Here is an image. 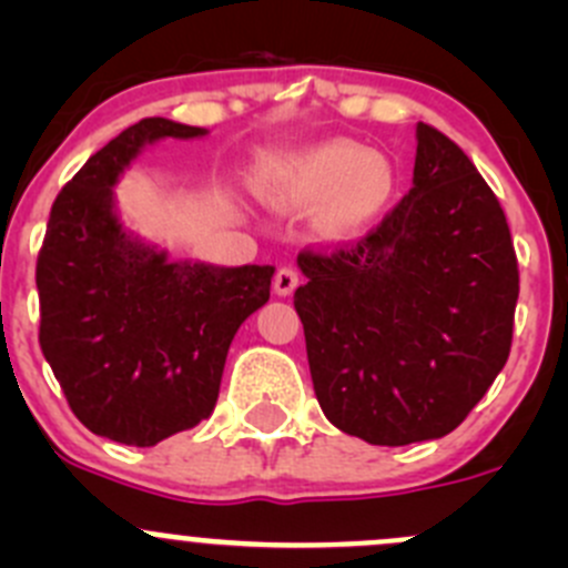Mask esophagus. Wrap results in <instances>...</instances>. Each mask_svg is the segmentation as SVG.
Wrapping results in <instances>:
<instances>
[{"instance_id":"obj_1","label":"esophagus","mask_w":568,"mask_h":568,"mask_svg":"<svg viewBox=\"0 0 568 568\" xmlns=\"http://www.w3.org/2000/svg\"><path fill=\"white\" fill-rule=\"evenodd\" d=\"M300 285V274H296L294 266H280L277 274H274V294L277 296H291L294 288Z\"/></svg>"}]
</instances>
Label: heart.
Wrapping results in <instances>:
<instances>
[{"label": "heart", "mask_w": 568, "mask_h": 568, "mask_svg": "<svg viewBox=\"0 0 568 568\" xmlns=\"http://www.w3.org/2000/svg\"><path fill=\"white\" fill-rule=\"evenodd\" d=\"M390 162L354 145H326L280 175V200L288 205H324L321 222L329 233H348L374 220L393 197Z\"/></svg>", "instance_id": "heart-1"}]
</instances>
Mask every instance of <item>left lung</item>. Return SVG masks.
<instances>
[{
    "instance_id": "obj_1",
    "label": "left lung",
    "mask_w": 568,
    "mask_h": 568,
    "mask_svg": "<svg viewBox=\"0 0 568 568\" xmlns=\"http://www.w3.org/2000/svg\"><path fill=\"white\" fill-rule=\"evenodd\" d=\"M294 294L326 420L371 445L454 432L506 365L519 266L500 200L467 153L417 123L415 178L385 220L300 252Z\"/></svg>"
}]
</instances>
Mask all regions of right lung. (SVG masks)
Instances as JSON below:
<instances>
[{"label":"right lung","mask_w":568,"mask_h":568,"mask_svg":"<svg viewBox=\"0 0 568 568\" xmlns=\"http://www.w3.org/2000/svg\"><path fill=\"white\" fill-rule=\"evenodd\" d=\"M200 134L164 118L120 131L57 194L38 252L45 363L90 432L136 448L214 412L233 335L268 302L272 266L170 263L114 216V181L145 142Z\"/></svg>","instance_id":"add662e5"}]
</instances>
